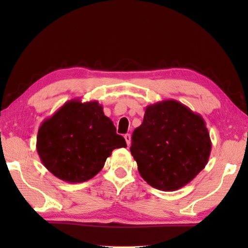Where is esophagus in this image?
<instances>
[{"label":"esophagus","instance_id":"1","mask_svg":"<svg viewBox=\"0 0 248 248\" xmlns=\"http://www.w3.org/2000/svg\"><path fill=\"white\" fill-rule=\"evenodd\" d=\"M124 140L127 141V145L130 146L131 145V135L130 134H125L124 135Z\"/></svg>","mask_w":248,"mask_h":248}]
</instances>
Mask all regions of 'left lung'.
<instances>
[{
    "instance_id": "8db88e82",
    "label": "left lung",
    "mask_w": 248,
    "mask_h": 248,
    "mask_svg": "<svg viewBox=\"0 0 248 248\" xmlns=\"http://www.w3.org/2000/svg\"><path fill=\"white\" fill-rule=\"evenodd\" d=\"M211 148L202 115L170 99L146 108L143 124L133 132L130 151L149 186L172 192L203 170Z\"/></svg>"
}]
</instances>
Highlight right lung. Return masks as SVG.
<instances>
[{"label":"right lung","mask_w":248,"mask_h":248,"mask_svg":"<svg viewBox=\"0 0 248 248\" xmlns=\"http://www.w3.org/2000/svg\"><path fill=\"white\" fill-rule=\"evenodd\" d=\"M127 144L98 101L72 99L43 121L36 149L41 162L61 180L81 183L102 170L116 148Z\"/></svg>","instance_id":"right-lung-1"}]
</instances>
